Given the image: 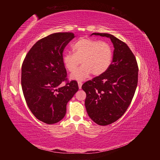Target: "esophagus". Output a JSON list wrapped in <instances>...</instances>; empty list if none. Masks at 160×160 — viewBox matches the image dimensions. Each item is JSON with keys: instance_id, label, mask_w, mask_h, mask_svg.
<instances>
[{"instance_id": "obj_1", "label": "esophagus", "mask_w": 160, "mask_h": 160, "mask_svg": "<svg viewBox=\"0 0 160 160\" xmlns=\"http://www.w3.org/2000/svg\"><path fill=\"white\" fill-rule=\"evenodd\" d=\"M82 85H83V83H82V82H81V81H79V82H78V86H79V89H81Z\"/></svg>"}]
</instances>
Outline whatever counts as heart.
I'll use <instances>...</instances> for the list:
<instances>
[{"mask_svg":"<svg viewBox=\"0 0 160 160\" xmlns=\"http://www.w3.org/2000/svg\"><path fill=\"white\" fill-rule=\"evenodd\" d=\"M72 50L74 52L68 51L62 55L66 69L73 72L81 60L83 65L72 72L71 79L83 81L92 72L95 76L101 75L109 69L112 63L113 49L108 42L81 38L72 45Z\"/></svg>","mask_w":160,"mask_h":160,"instance_id":"b5f03b06","label":"heart"}]
</instances>
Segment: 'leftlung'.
Wrapping results in <instances>:
<instances>
[{"label": "left lung", "mask_w": 160, "mask_h": 160, "mask_svg": "<svg viewBox=\"0 0 160 160\" xmlns=\"http://www.w3.org/2000/svg\"><path fill=\"white\" fill-rule=\"evenodd\" d=\"M109 38L114 47L113 61L105 73L87 81L85 105L89 117L99 125L119 119L133 98L138 80L136 59L129 47L112 35L94 32L92 35Z\"/></svg>", "instance_id": "8db88e82"}]
</instances>
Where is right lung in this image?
Segmentation results:
<instances>
[{"label":"right lung","instance_id":"1","mask_svg":"<svg viewBox=\"0 0 160 160\" xmlns=\"http://www.w3.org/2000/svg\"><path fill=\"white\" fill-rule=\"evenodd\" d=\"M75 37L72 32L51 34L37 41L23 61L21 85L27 104L37 119L47 124L63 119L67 103L79 89L75 81L60 87L67 79L62 52Z\"/></svg>","mask_w":160,"mask_h":160}]
</instances>
